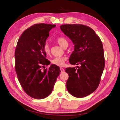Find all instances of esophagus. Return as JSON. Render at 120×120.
<instances>
[{
  "instance_id": "esophagus-1",
  "label": "esophagus",
  "mask_w": 120,
  "mask_h": 120,
  "mask_svg": "<svg viewBox=\"0 0 120 120\" xmlns=\"http://www.w3.org/2000/svg\"><path fill=\"white\" fill-rule=\"evenodd\" d=\"M60 70L61 72H64V68H60Z\"/></svg>"
}]
</instances>
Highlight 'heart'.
I'll return each instance as SVG.
<instances>
[{"mask_svg": "<svg viewBox=\"0 0 120 120\" xmlns=\"http://www.w3.org/2000/svg\"><path fill=\"white\" fill-rule=\"evenodd\" d=\"M56 42L63 49L68 46V42L67 40L63 38L60 37L56 39ZM43 50L46 54H49L50 53V48L48 43H45L43 46ZM66 58L64 57H54L52 60V63L56 66L61 67L64 64Z\"/></svg>", "mask_w": 120, "mask_h": 120, "instance_id": "obj_1", "label": "heart"}]
</instances>
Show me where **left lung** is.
Listing matches in <instances>:
<instances>
[{
	"instance_id": "8db88e82",
	"label": "left lung",
	"mask_w": 120,
	"mask_h": 120,
	"mask_svg": "<svg viewBox=\"0 0 120 120\" xmlns=\"http://www.w3.org/2000/svg\"><path fill=\"white\" fill-rule=\"evenodd\" d=\"M60 28L72 41L74 50L69 59L77 68L66 69L67 89L76 98L90 95L97 89L105 67L102 42L93 29L82 24H64Z\"/></svg>"
}]
</instances>
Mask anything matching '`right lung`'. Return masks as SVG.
Masks as SVG:
<instances>
[{
  "label": "right lung",
  "instance_id": "right-lung-1",
  "mask_svg": "<svg viewBox=\"0 0 120 120\" xmlns=\"http://www.w3.org/2000/svg\"><path fill=\"white\" fill-rule=\"evenodd\" d=\"M54 24H35L25 30L18 41L15 50V69L22 89L28 96L43 99L52 93L60 72V68L49 64L43 46ZM44 69H43V68Z\"/></svg>",
  "mask_w": 120,
  "mask_h": 120
}]
</instances>
